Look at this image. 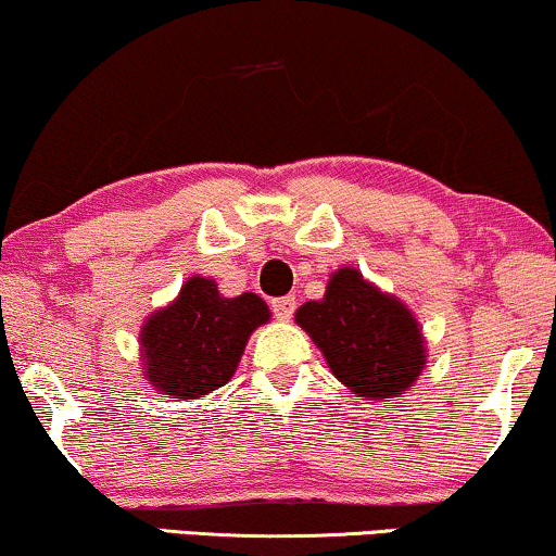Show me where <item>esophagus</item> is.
Listing matches in <instances>:
<instances>
[{
	"label": "esophagus",
	"instance_id": "esophagus-1",
	"mask_svg": "<svg viewBox=\"0 0 556 556\" xmlns=\"http://www.w3.org/2000/svg\"><path fill=\"white\" fill-rule=\"evenodd\" d=\"M294 305H298V302H294L292 294H287V298L271 300V313L277 315L279 320H290L292 313H294Z\"/></svg>",
	"mask_w": 556,
	"mask_h": 556
}]
</instances>
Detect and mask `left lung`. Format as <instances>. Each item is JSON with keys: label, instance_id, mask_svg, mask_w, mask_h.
<instances>
[{"label": "left lung", "instance_id": "left-lung-1", "mask_svg": "<svg viewBox=\"0 0 556 556\" xmlns=\"http://www.w3.org/2000/svg\"><path fill=\"white\" fill-rule=\"evenodd\" d=\"M294 320L356 397L403 395L426 364V341L413 313L351 266L333 271L323 300L305 302Z\"/></svg>", "mask_w": 556, "mask_h": 556}]
</instances>
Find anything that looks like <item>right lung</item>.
Wrapping results in <instances>:
<instances>
[{"label":"right lung","mask_w":556,"mask_h":556,"mask_svg":"<svg viewBox=\"0 0 556 556\" xmlns=\"http://www.w3.org/2000/svg\"><path fill=\"white\" fill-rule=\"evenodd\" d=\"M269 315L254 292L223 298L213 279L189 277L179 298L140 330L146 379L161 395L185 400L223 388L236 375L249 336Z\"/></svg>","instance_id":"right-lung-1"}]
</instances>
